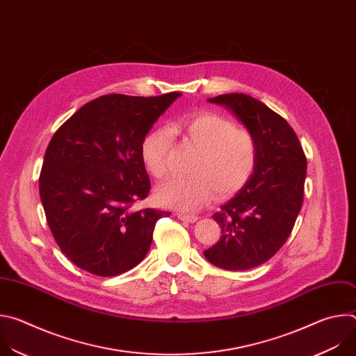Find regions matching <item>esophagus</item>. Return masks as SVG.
Returning a JSON list of instances; mask_svg holds the SVG:
<instances>
[{"label":"esophagus","instance_id":"1","mask_svg":"<svg viewBox=\"0 0 356 356\" xmlns=\"http://www.w3.org/2000/svg\"><path fill=\"white\" fill-rule=\"evenodd\" d=\"M177 218L184 221V222H195L198 220V217L190 216V214H184V213H177Z\"/></svg>","mask_w":356,"mask_h":356}]
</instances>
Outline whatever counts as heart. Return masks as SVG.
<instances>
[{
	"label": "heart",
	"mask_w": 356,
	"mask_h": 356,
	"mask_svg": "<svg viewBox=\"0 0 356 356\" xmlns=\"http://www.w3.org/2000/svg\"><path fill=\"white\" fill-rule=\"evenodd\" d=\"M175 131L198 152L188 177H173L158 187L156 195L163 206L191 213L201 209L217 191L221 197L242 190L255 173L258 140L249 129L216 113H201L180 118ZM172 131L166 127L152 129L140 143V156L152 176L168 175V154Z\"/></svg>",
	"instance_id": "1"
}]
</instances>
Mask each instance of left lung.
I'll list each match as a JSON object with an SVG mask.
<instances>
[{"label": "left lung", "instance_id": "8db88e82", "mask_svg": "<svg viewBox=\"0 0 356 356\" xmlns=\"http://www.w3.org/2000/svg\"><path fill=\"white\" fill-rule=\"evenodd\" d=\"M209 101L231 110L258 140L255 173L213 216L222 235L204 250L221 269L248 270L268 262L287 241L302 204L307 159L289 122L262 101L241 92Z\"/></svg>", "mask_w": 356, "mask_h": 356}]
</instances>
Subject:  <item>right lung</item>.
<instances>
[{
	"instance_id": "add662e5",
	"label": "right lung",
	"mask_w": 356,
	"mask_h": 356,
	"mask_svg": "<svg viewBox=\"0 0 356 356\" xmlns=\"http://www.w3.org/2000/svg\"><path fill=\"white\" fill-rule=\"evenodd\" d=\"M180 95H101L50 139L39 176L42 206L60 250L80 269L110 277L135 268L156 221L172 214L132 206L150 190L140 143Z\"/></svg>"
}]
</instances>
